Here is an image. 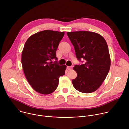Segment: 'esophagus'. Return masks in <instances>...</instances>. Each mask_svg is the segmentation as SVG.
<instances>
[{
  "instance_id": "34e87169",
  "label": "esophagus",
  "mask_w": 129,
  "mask_h": 129,
  "mask_svg": "<svg viewBox=\"0 0 129 129\" xmlns=\"http://www.w3.org/2000/svg\"><path fill=\"white\" fill-rule=\"evenodd\" d=\"M67 69H68L69 70H71V69H72L73 67H72V66H67Z\"/></svg>"
}]
</instances>
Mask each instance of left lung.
<instances>
[{
	"label": "left lung",
	"instance_id": "left-lung-1",
	"mask_svg": "<svg viewBox=\"0 0 129 129\" xmlns=\"http://www.w3.org/2000/svg\"><path fill=\"white\" fill-rule=\"evenodd\" d=\"M77 58L84 64L73 67L77 77L72 80L74 88L82 93L96 91L109 71L111 60L107 43L101 35L88 31L67 32Z\"/></svg>",
	"mask_w": 129,
	"mask_h": 129
}]
</instances>
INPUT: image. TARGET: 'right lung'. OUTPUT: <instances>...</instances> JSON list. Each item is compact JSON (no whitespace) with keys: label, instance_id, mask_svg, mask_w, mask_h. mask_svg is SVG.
Wrapping results in <instances>:
<instances>
[{"label":"right lung","instance_id":"add662e5","mask_svg":"<svg viewBox=\"0 0 129 129\" xmlns=\"http://www.w3.org/2000/svg\"><path fill=\"white\" fill-rule=\"evenodd\" d=\"M64 32L45 30L37 33L26 41L21 63L25 76L37 92L49 94L58 86L60 77L65 75L66 65H59L56 51Z\"/></svg>","mask_w":129,"mask_h":129}]
</instances>
